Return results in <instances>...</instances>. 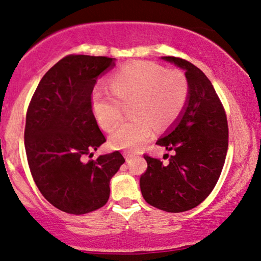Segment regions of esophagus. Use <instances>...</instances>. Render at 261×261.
<instances>
[{
  "label": "esophagus",
  "mask_w": 261,
  "mask_h": 261,
  "mask_svg": "<svg viewBox=\"0 0 261 261\" xmlns=\"http://www.w3.org/2000/svg\"><path fill=\"white\" fill-rule=\"evenodd\" d=\"M123 155H125V158H126V161H127V162H129L130 160L134 158V155H133V154H132V153H127V151H126V153H123Z\"/></svg>",
  "instance_id": "esophagus-1"
}]
</instances>
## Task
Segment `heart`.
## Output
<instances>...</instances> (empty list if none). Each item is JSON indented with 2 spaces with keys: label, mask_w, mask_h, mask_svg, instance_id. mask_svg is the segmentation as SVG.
<instances>
[{
  "label": "heart",
  "mask_w": 261,
  "mask_h": 261,
  "mask_svg": "<svg viewBox=\"0 0 261 261\" xmlns=\"http://www.w3.org/2000/svg\"><path fill=\"white\" fill-rule=\"evenodd\" d=\"M189 99V83L181 71H167L148 62H132L114 72L108 90L92 94V110L100 127L112 130L121 121L122 105L129 107L132 121L110 136L115 149L138 150L156 128L170 126L182 114Z\"/></svg>",
  "instance_id": "heart-1"
}]
</instances>
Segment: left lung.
<instances>
[{
  "mask_svg": "<svg viewBox=\"0 0 261 261\" xmlns=\"http://www.w3.org/2000/svg\"><path fill=\"white\" fill-rule=\"evenodd\" d=\"M186 71L189 99L177 121L159 146L171 150L168 163L143 155L147 170L140 177L144 200L167 212L194 209L217 183L228 147L226 113L212 84L194 64L178 57H162Z\"/></svg>",
  "mask_w": 261,
  "mask_h": 261,
  "instance_id": "obj_1",
  "label": "left lung"
}]
</instances>
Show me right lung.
Wrapping results in <instances>:
<instances>
[{"instance_id":"right-lung-1","label":"right lung","mask_w":261,"mask_h":261,"mask_svg":"<svg viewBox=\"0 0 261 261\" xmlns=\"http://www.w3.org/2000/svg\"><path fill=\"white\" fill-rule=\"evenodd\" d=\"M114 58L69 55L44 74L27 112L24 144L36 186L61 211L84 215L110 198V181L125 162L120 151L85 161L106 142L92 92Z\"/></svg>"}]
</instances>
